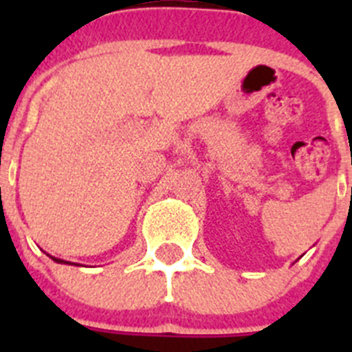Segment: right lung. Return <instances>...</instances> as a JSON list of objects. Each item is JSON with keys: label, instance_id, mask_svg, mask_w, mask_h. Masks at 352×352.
Returning a JSON list of instances; mask_svg holds the SVG:
<instances>
[{"label": "right lung", "instance_id": "obj_1", "mask_svg": "<svg viewBox=\"0 0 352 352\" xmlns=\"http://www.w3.org/2000/svg\"><path fill=\"white\" fill-rule=\"evenodd\" d=\"M54 261H58V259H54ZM61 263H63V261H61Z\"/></svg>", "mask_w": 352, "mask_h": 352}]
</instances>
